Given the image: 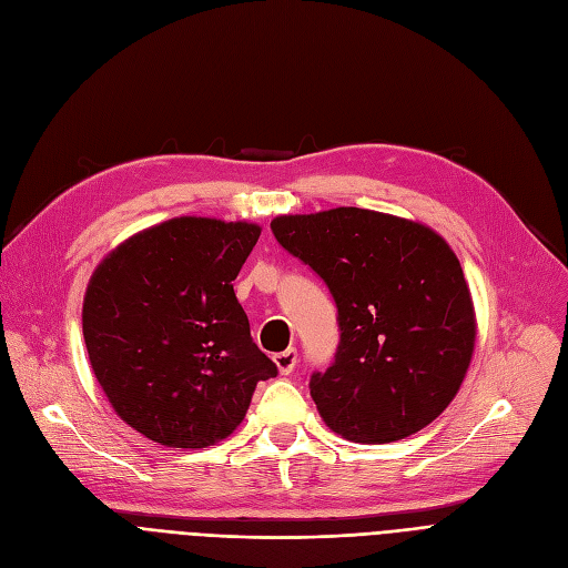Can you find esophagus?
Returning <instances> with one entry per match:
<instances>
[{"label":"esophagus","mask_w":568,"mask_h":568,"mask_svg":"<svg viewBox=\"0 0 568 568\" xmlns=\"http://www.w3.org/2000/svg\"><path fill=\"white\" fill-rule=\"evenodd\" d=\"M273 363H276V368H278L281 375H290L297 365V349H292V346H290V349H285V352L273 354Z\"/></svg>","instance_id":"esophagus-1"}]
</instances>
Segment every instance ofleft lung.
<instances>
[{"instance_id":"obj_1","label":"left lung","mask_w":568,"mask_h":568,"mask_svg":"<svg viewBox=\"0 0 568 568\" xmlns=\"http://www.w3.org/2000/svg\"><path fill=\"white\" fill-rule=\"evenodd\" d=\"M271 231L337 304L335 361L308 382L323 423L356 444L398 442L434 423L477 339L450 245L425 224L361 207L283 214Z\"/></svg>"}]
</instances>
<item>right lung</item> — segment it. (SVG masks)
Returning <instances> with one entry per match:
<instances>
[{"mask_svg":"<svg viewBox=\"0 0 568 568\" xmlns=\"http://www.w3.org/2000/svg\"><path fill=\"white\" fill-rule=\"evenodd\" d=\"M262 229L176 216L126 237L82 306L91 371L126 425L168 448H207L243 423L278 368L252 342L233 281Z\"/></svg>","mask_w":568,"mask_h":568,"instance_id":"1","label":"right lung"}]
</instances>
